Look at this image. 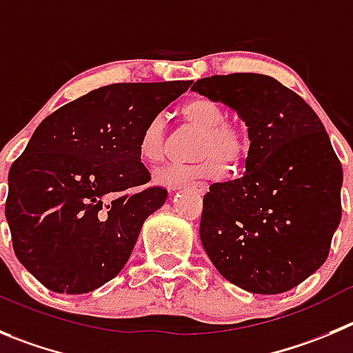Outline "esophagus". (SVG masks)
I'll use <instances>...</instances> for the list:
<instances>
[{"mask_svg":"<svg viewBox=\"0 0 353 353\" xmlns=\"http://www.w3.org/2000/svg\"><path fill=\"white\" fill-rule=\"evenodd\" d=\"M176 189H190L197 194H206L208 183L206 182H194V183H187V185H182V187H176Z\"/></svg>","mask_w":353,"mask_h":353,"instance_id":"esophagus-1","label":"esophagus"}]
</instances>
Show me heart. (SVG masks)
<instances>
[{
	"label": "heart",
	"mask_w": 353,
	"mask_h": 353,
	"mask_svg": "<svg viewBox=\"0 0 353 353\" xmlns=\"http://www.w3.org/2000/svg\"><path fill=\"white\" fill-rule=\"evenodd\" d=\"M183 117L201 130L194 164H164L154 171V182L164 187H179L197 179H220L227 166H236L248 152L246 130L237 123L227 121V112L214 100L199 97L183 107ZM166 143V117L157 114L143 126L139 140V152L149 163L163 157Z\"/></svg>",
	"instance_id": "heart-1"
}]
</instances>
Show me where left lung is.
<instances>
[{"instance_id": "8db88e82", "label": "left lung", "mask_w": 353, "mask_h": 353, "mask_svg": "<svg viewBox=\"0 0 353 353\" xmlns=\"http://www.w3.org/2000/svg\"><path fill=\"white\" fill-rule=\"evenodd\" d=\"M192 90L236 110L251 142L243 176L204 196V251L241 290H293L324 263L341 220L343 171L324 124L265 74L211 76Z\"/></svg>"}]
</instances>
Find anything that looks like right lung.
Here are the masks:
<instances>
[{"label":"right lung","instance_id":"add662e5","mask_svg":"<svg viewBox=\"0 0 353 353\" xmlns=\"http://www.w3.org/2000/svg\"><path fill=\"white\" fill-rule=\"evenodd\" d=\"M192 81L117 83L41 121L8 173L13 251L55 293H90L128 261L140 229L168 197L143 187V126Z\"/></svg>","mask_w":353,"mask_h":353}]
</instances>
